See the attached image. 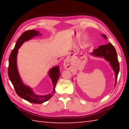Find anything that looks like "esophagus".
<instances>
[{"instance_id":"obj_1","label":"esophagus","mask_w":129,"mask_h":129,"mask_svg":"<svg viewBox=\"0 0 129 129\" xmlns=\"http://www.w3.org/2000/svg\"><path fill=\"white\" fill-rule=\"evenodd\" d=\"M64 68L65 69H69V68L67 66V65H64Z\"/></svg>"}]
</instances>
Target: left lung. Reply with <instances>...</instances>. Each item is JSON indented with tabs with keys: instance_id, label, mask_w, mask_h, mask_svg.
<instances>
[{
	"instance_id": "obj_1",
	"label": "left lung",
	"mask_w": 129,
	"mask_h": 129,
	"mask_svg": "<svg viewBox=\"0 0 129 129\" xmlns=\"http://www.w3.org/2000/svg\"><path fill=\"white\" fill-rule=\"evenodd\" d=\"M105 39H106V36L103 35ZM92 55L97 57H103L105 60L110 62L111 66L114 70L115 75V85L117 81L118 75L119 71V64L118 60V57L115 48L111 43L100 46L97 49L93 50Z\"/></svg>"
}]
</instances>
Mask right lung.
Returning <instances> with one entry per match:
<instances>
[{
  "mask_svg": "<svg viewBox=\"0 0 129 129\" xmlns=\"http://www.w3.org/2000/svg\"><path fill=\"white\" fill-rule=\"evenodd\" d=\"M39 34H40L38 31H36L34 29L26 30L21 34V35L17 39L15 48L10 54L9 65L8 68V77L11 81L17 94L26 101L38 104H42L48 101L53 96L55 92V87L57 82L60 76V67L57 66L52 68L49 72V77L51 78L53 85L52 92L45 95H38L34 93L29 87L25 86L21 81L17 69L16 56L18 49L24 41L29 40L34 37L38 36Z\"/></svg>",
  "mask_w": 129,
  "mask_h": 129,
  "instance_id": "obj_1",
  "label": "right lung"
}]
</instances>
